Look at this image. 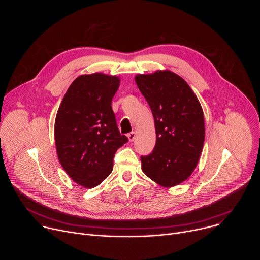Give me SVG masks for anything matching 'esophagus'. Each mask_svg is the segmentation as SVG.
<instances>
[{"mask_svg":"<svg viewBox=\"0 0 260 260\" xmlns=\"http://www.w3.org/2000/svg\"><path fill=\"white\" fill-rule=\"evenodd\" d=\"M127 139L129 142H133L135 139H136V133L135 132H132L129 134H127Z\"/></svg>","mask_w":260,"mask_h":260,"instance_id":"esophagus-1","label":"esophagus"}]
</instances>
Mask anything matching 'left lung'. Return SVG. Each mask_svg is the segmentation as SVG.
I'll return each instance as SVG.
<instances>
[{
    "mask_svg": "<svg viewBox=\"0 0 260 260\" xmlns=\"http://www.w3.org/2000/svg\"><path fill=\"white\" fill-rule=\"evenodd\" d=\"M135 81L151 108L156 133L152 153L141 157L142 171L160 186H176L200 160L205 141L203 108L187 82L169 70L138 74Z\"/></svg>",
    "mask_w": 260,
    "mask_h": 260,
    "instance_id": "obj_1",
    "label": "left lung"
}]
</instances>
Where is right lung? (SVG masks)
<instances>
[{
	"label": "right lung",
	"instance_id": "add662e5",
	"mask_svg": "<svg viewBox=\"0 0 260 260\" xmlns=\"http://www.w3.org/2000/svg\"><path fill=\"white\" fill-rule=\"evenodd\" d=\"M120 78L103 73L77 77L57 110L54 139L58 160L80 186L93 188L113 170V157L128 140L120 135L111 103Z\"/></svg>",
	"mask_w": 260,
	"mask_h": 260
}]
</instances>
